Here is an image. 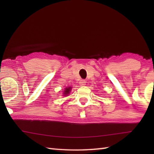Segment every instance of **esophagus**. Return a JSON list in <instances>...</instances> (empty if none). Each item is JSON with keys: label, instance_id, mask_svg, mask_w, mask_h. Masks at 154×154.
<instances>
[{"label": "esophagus", "instance_id": "obj_1", "mask_svg": "<svg viewBox=\"0 0 154 154\" xmlns=\"http://www.w3.org/2000/svg\"><path fill=\"white\" fill-rule=\"evenodd\" d=\"M85 81L84 80V79H82L79 82V84H80V85L81 86H83V85H85Z\"/></svg>", "mask_w": 154, "mask_h": 154}]
</instances>
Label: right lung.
I'll list each match as a JSON object with an SVG mask.
<instances>
[{
	"label": "right lung",
	"instance_id": "right-lung-1",
	"mask_svg": "<svg viewBox=\"0 0 154 154\" xmlns=\"http://www.w3.org/2000/svg\"><path fill=\"white\" fill-rule=\"evenodd\" d=\"M69 89H67V90H66V91H65V92H66V93H68V92H69Z\"/></svg>",
	"mask_w": 154,
	"mask_h": 154
}]
</instances>
